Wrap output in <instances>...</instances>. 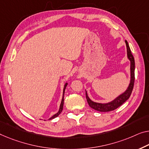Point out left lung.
I'll use <instances>...</instances> for the list:
<instances>
[{"mask_svg":"<svg viewBox=\"0 0 149 149\" xmlns=\"http://www.w3.org/2000/svg\"><path fill=\"white\" fill-rule=\"evenodd\" d=\"M126 49H127V57L128 59L130 61V81L128 86V88L126 90L123 94L120 95V96L116 97L114 100L106 104H102V103H97L93 102L88 97L87 92L86 91V97L87 99L88 103L89 106L91 108L94 109L95 110L99 111V112H110V111L114 110L120 106L122 104L125 102L129 98L131 93L132 92L133 87H134V69H135V63H134V57L130 51V47L128 45V43L127 41H125Z\"/></svg>","mask_w":149,"mask_h":149,"instance_id":"left-lung-1","label":"left lung"}]
</instances>
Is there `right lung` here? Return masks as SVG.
I'll list each match as a JSON object with an SVG mask.
<instances>
[{
  "label": "right lung",
  "mask_w": 149,
  "mask_h": 149,
  "mask_svg": "<svg viewBox=\"0 0 149 149\" xmlns=\"http://www.w3.org/2000/svg\"><path fill=\"white\" fill-rule=\"evenodd\" d=\"M68 86V83H65V86H64V88H63V97H62V100H61V102L60 104V107H59V110L58 111V112L56 113V114L53 115L52 117H51L49 119V120H52L55 118H56L57 116H58L59 114H60V113L62 112V110H63V102H64V93H65V88L67 87Z\"/></svg>",
  "instance_id": "right-lung-1"
}]
</instances>
